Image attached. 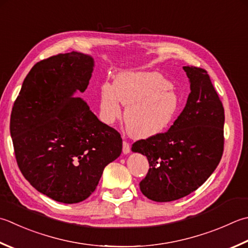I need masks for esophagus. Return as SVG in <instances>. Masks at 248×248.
<instances>
[{
	"label": "esophagus",
	"mask_w": 248,
	"mask_h": 248,
	"mask_svg": "<svg viewBox=\"0 0 248 248\" xmlns=\"http://www.w3.org/2000/svg\"><path fill=\"white\" fill-rule=\"evenodd\" d=\"M130 152H131L130 144L127 142V140H124V143H123V153H124V155H127V154H129Z\"/></svg>",
	"instance_id": "esophagus-1"
}]
</instances>
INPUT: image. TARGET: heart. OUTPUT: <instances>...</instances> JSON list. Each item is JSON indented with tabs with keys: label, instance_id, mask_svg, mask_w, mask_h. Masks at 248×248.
<instances>
[{
	"label": "heart",
	"instance_id": "b5f03b06",
	"mask_svg": "<svg viewBox=\"0 0 248 248\" xmlns=\"http://www.w3.org/2000/svg\"><path fill=\"white\" fill-rule=\"evenodd\" d=\"M124 110V124L135 139H148L166 131L177 117L182 102L171 82L157 72H123L114 84L100 87V119L113 124Z\"/></svg>",
	"mask_w": 248,
	"mask_h": 248
}]
</instances>
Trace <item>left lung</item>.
<instances>
[{
    "mask_svg": "<svg viewBox=\"0 0 248 248\" xmlns=\"http://www.w3.org/2000/svg\"><path fill=\"white\" fill-rule=\"evenodd\" d=\"M183 69L191 91L181 115L167 132L132 145V152L149 162L140 191L156 202L178 200L197 190L224 153L225 110L210 76L200 67Z\"/></svg>",
    "mask_w": 248,
    "mask_h": 248,
    "instance_id": "8db88e82",
    "label": "left lung"
}]
</instances>
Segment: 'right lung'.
<instances>
[{"label": "right lung", "mask_w": 248, "mask_h": 248, "mask_svg": "<svg viewBox=\"0 0 248 248\" xmlns=\"http://www.w3.org/2000/svg\"><path fill=\"white\" fill-rule=\"evenodd\" d=\"M94 61L72 51L37 62L23 80L11 115L15 156L24 178L52 200L73 204L98 186L123 139L73 98L89 85Z\"/></svg>", "instance_id": "right-lung-1"}]
</instances>
